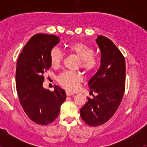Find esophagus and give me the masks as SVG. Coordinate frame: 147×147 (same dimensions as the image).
Wrapping results in <instances>:
<instances>
[{"label": "esophagus", "instance_id": "1", "mask_svg": "<svg viewBox=\"0 0 147 147\" xmlns=\"http://www.w3.org/2000/svg\"><path fill=\"white\" fill-rule=\"evenodd\" d=\"M66 95H67V96H71L74 95V93H71V92H70V91H66Z\"/></svg>", "mask_w": 147, "mask_h": 147}]
</instances>
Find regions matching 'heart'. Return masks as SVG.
Segmentation results:
<instances>
[{
    "instance_id": "heart-1",
    "label": "heart",
    "mask_w": 147,
    "mask_h": 147,
    "mask_svg": "<svg viewBox=\"0 0 147 147\" xmlns=\"http://www.w3.org/2000/svg\"><path fill=\"white\" fill-rule=\"evenodd\" d=\"M68 51L76 55L80 59V67L86 72H91L96 68L97 61L95 59L94 51L89 45L82 42H73L68 45ZM63 59L61 51L58 48H54L50 52V60L53 67H57ZM62 86L69 90H74L78 84L82 81V76L79 73L65 71L57 78Z\"/></svg>"
}]
</instances>
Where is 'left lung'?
<instances>
[{"mask_svg": "<svg viewBox=\"0 0 147 147\" xmlns=\"http://www.w3.org/2000/svg\"><path fill=\"white\" fill-rule=\"evenodd\" d=\"M96 42L101 51V65L88 82L92 92L97 93L80 109L87 124L96 127L114 115L121 102L125 90V59L115 44L107 37L98 36Z\"/></svg>", "mask_w": 147, "mask_h": 147, "instance_id": "obj_1", "label": "left lung"}]
</instances>
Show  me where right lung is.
Instances as JSON below:
<instances>
[{"mask_svg": "<svg viewBox=\"0 0 147 147\" xmlns=\"http://www.w3.org/2000/svg\"><path fill=\"white\" fill-rule=\"evenodd\" d=\"M60 38L55 35L37 34L24 46L16 67V88L24 112L32 121L47 125L59 114L66 99L64 90L56 85L51 92L42 86L44 73L51 67L50 52Z\"/></svg>", "mask_w": 147, "mask_h": 147, "instance_id": "obj_1", "label": "right lung"}]
</instances>
